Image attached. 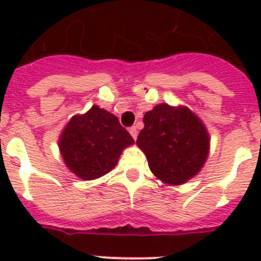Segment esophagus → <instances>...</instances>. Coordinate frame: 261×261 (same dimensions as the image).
I'll return each instance as SVG.
<instances>
[{
  "label": "esophagus",
  "instance_id": "34e87169",
  "mask_svg": "<svg viewBox=\"0 0 261 261\" xmlns=\"http://www.w3.org/2000/svg\"><path fill=\"white\" fill-rule=\"evenodd\" d=\"M130 134H131V137H133V138L134 139H137V137H138V131H137V127H130Z\"/></svg>",
  "mask_w": 261,
  "mask_h": 261
}]
</instances>
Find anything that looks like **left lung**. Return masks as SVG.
Instances as JSON below:
<instances>
[{
	"mask_svg": "<svg viewBox=\"0 0 261 261\" xmlns=\"http://www.w3.org/2000/svg\"><path fill=\"white\" fill-rule=\"evenodd\" d=\"M137 145L151 173L169 186H181L202 171L210 153V135L186 106L159 104L143 116Z\"/></svg>",
	"mask_w": 261,
	"mask_h": 261,
	"instance_id": "left-lung-1",
	"label": "left lung"
}]
</instances>
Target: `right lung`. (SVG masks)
Segmentation results:
<instances>
[{"label": "right lung", "instance_id": "right-lung-1", "mask_svg": "<svg viewBox=\"0 0 261 261\" xmlns=\"http://www.w3.org/2000/svg\"><path fill=\"white\" fill-rule=\"evenodd\" d=\"M133 143L119 119L98 106L74 115L58 139L63 163L83 180H94L112 171L122 151Z\"/></svg>", "mask_w": 261, "mask_h": 261}]
</instances>
